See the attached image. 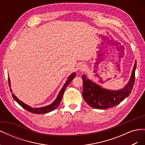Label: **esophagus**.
I'll return each instance as SVG.
<instances>
[{"mask_svg":"<svg viewBox=\"0 0 145 145\" xmlns=\"http://www.w3.org/2000/svg\"><path fill=\"white\" fill-rule=\"evenodd\" d=\"M86 68H87L86 65L85 64H83H83H81V65H80V67H79L80 71H85V70L86 69Z\"/></svg>","mask_w":145,"mask_h":145,"instance_id":"34e87169","label":"esophagus"}]
</instances>
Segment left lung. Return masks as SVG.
<instances>
[{
    "label": "left lung",
    "instance_id": "8db88e82",
    "mask_svg": "<svg viewBox=\"0 0 145 145\" xmlns=\"http://www.w3.org/2000/svg\"><path fill=\"white\" fill-rule=\"evenodd\" d=\"M137 62H135L130 80L123 89L117 91H109L88 79L85 75L82 76L83 97L91 107L99 109H106L116 106L130 94L135 82V71Z\"/></svg>",
    "mask_w": 145,
    "mask_h": 145
}]
</instances>
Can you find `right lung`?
Masks as SVG:
<instances>
[{"label": "right lung", "instance_id": "obj_1", "mask_svg": "<svg viewBox=\"0 0 145 145\" xmlns=\"http://www.w3.org/2000/svg\"><path fill=\"white\" fill-rule=\"evenodd\" d=\"M75 77H76V73H72L71 75L69 77L68 79L65 83V85H63L62 89L60 90L59 94L57 95V99L55 100L54 102L52 103V104L48 105V106H45V107H42V108H33L31 107H30L29 106H28V105L25 104L24 102H22V101L19 100L13 94H12V96L13 99H14L16 101V102L20 105L22 107L24 108L25 109H26L27 111L33 113V114H45V113H48V112L54 110L56 108L58 107V106H59L60 102H61V100H62V96L63 95V93H64V92L65 91V89L67 88V87L68 86L69 83L71 82V81L73 80V78ZM8 83H9V86H10V82L9 78H8ZM11 91H12L11 89Z\"/></svg>", "mask_w": 145, "mask_h": 145}]
</instances>
